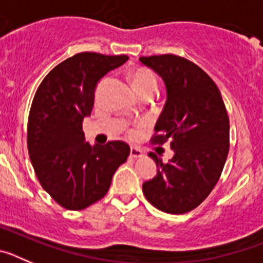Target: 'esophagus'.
<instances>
[{
	"instance_id": "34e87169",
	"label": "esophagus",
	"mask_w": 263,
	"mask_h": 263,
	"mask_svg": "<svg viewBox=\"0 0 263 263\" xmlns=\"http://www.w3.org/2000/svg\"><path fill=\"white\" fill-rule=\"evenodd\" d=\"M130 157L132 158H141L143 157V152L142 150H139L137 147H132L130 148Z\"/></svg>"
}]
</instances>
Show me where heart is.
Listing matches in <instances>:
<instances>
[{
    "instance_id": "obj_1",
    "label": "heart",
    "mask_w": 263,
    "mask_h": 263,
    "mask_svg": "<svg viewBox=\"0 0 263 263\" xmlns=\"http://www.w3.org/2000/svg\"><path fill=\"white\" fill-rule=\"evenodd\" d=\"M132 83H133L134 90L157 89V79L152 72L145 68L136 69L132 75Z\"/></svg>"
}]
</instances>
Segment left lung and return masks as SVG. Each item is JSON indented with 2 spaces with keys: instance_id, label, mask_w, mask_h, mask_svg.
Returning a JSON list of instances; mask_svg holds the SVG:
<instances>
[{
  "instance_id": "left-lung-1",
  "label": "left lung",
  "mask_w": 263,
  "mask_h": 263,
  "mask_svg": "<svg viewBox=\"0 0 263 263\" xmlns=\"http://www.w3.org/2000/svg\"><path fill=\"white\" fill-rule=\"evenodd\" d=\"M139 62L166 85V104L153 142L170 139L174 150L166 164L148 153L158 173L143 183V195L166 213L190 212L211 194L229 152V118L221 93L200 67L184 58L167 53L141 57Z\"/></svg>"
}]
</instances>
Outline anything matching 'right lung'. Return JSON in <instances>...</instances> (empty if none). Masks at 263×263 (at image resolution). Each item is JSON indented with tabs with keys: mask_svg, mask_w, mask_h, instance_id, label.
Returning <instances> with one entry per match:
<instances>
[{
	"mask_svg": "<svg viewBox=\"0 0 263 263\" xmlns=\"http://www.w3.org/2000/svg\"><path fill=\"white\" fill-rule=\"evenodd\" d=\"M127 59L76 53L50 71L36 89L27 124L30 159L43 190L66 210H84L103 199L113 174L129 157L127 143L90 146L83 132L97 83Z\"/></svg>",
	"mask_w": 263,
	"mask_h": 263,
	"instance_id": "right-lung-1",
	"label": "right lung"
}]
</instances>
